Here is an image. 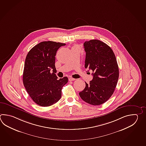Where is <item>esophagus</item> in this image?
I'll list each match as a JSON object with an SVG mask.
<instances>
[{
	"instance_id": "obj_1",
	"label": "esophagus",
	"mask_w": 146,
	"mask_h": 146,
	"mask_svg": "<svg viewBox=\"0 0 146 146\" xmlns=\"http://www.w3.org/2000/svg\"><path fill=\"white\" fill-rule=\"evenodd\" d=\"M75 80V78H68V80H69V81H70V82H71V81H74V80Z\"/></svg>"
}]
</instances>
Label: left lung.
<instances>
[{"label":"left lung","instance_id":"1","mask_svg":"<svg viewBox=\"0 0 146 146\" xmlns=\"http://www.w3.org/2000/svg\"><path fill=\"white\" fill-rule=\"evenodd\" d=\"M86 52L85 68L92 71L93 78L79 95L84 101L98 106L112 95L119 76L116 57L112 49L99 40L92 39L84 43Z\"/></svg>","mask_w":146,"mask_h":146}]
</instances>
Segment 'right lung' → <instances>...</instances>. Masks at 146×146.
<instances>
[{"mask_svg":"<svg viewBox=\"0 0 146 146\" xmlns=\"http://www.w3.org/2000/svg\"><path fill=\"white\" fill-rule=\"evenodd\" d=\"M66 44L42 42L32 48L27 54L23 74V83L27 92L36 104L48 107L61 97L67 77L58 80L54 74L55 56L58 49ZM53 71L50 73V71Z\"/></svg>","mask_w":146,"mask_h":146,"instance_id":"1","label":"right lung"}]
</instances>
